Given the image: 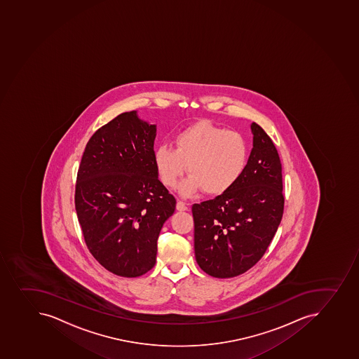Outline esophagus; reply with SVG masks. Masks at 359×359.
I'll list each match as a JSON object with an SVG mask.
<instances>
[{"instance_id":"obj_1","label":"esophagus","mask_w":359,"mask_h":359,"mask_svg":"<svg viewBox=\"0 0 359 359\" xmlns=\"http://www.w3.org/2000/svg\"><path fill=\"white\" fill-rule=\"evenodd\" d=\"M177 209H178L179 212H184V210H188V205L182 201L177 202Z\"/></svg>"}]
</instances>
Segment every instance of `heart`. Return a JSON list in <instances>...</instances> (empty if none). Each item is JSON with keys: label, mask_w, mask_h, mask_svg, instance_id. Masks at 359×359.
Returning a JSON list of instances; mask_svg holds the SVG:
<instances>
[{"label": "heart", "mask_w": 359, "mask_h": 359, "mask_svg": "<svg viewBox=\"0 0 359 359\" xmlns=\"http://www.w3.org/2000/svg\"><path fill=\"white\" fill-rule=\"evenodd\" d=\"M173 142L175 149L164 144L154 150V166L168 188L177 187L184 172L191 173L181 184L184 196L202 189L205 194H224L248 166L249 144L244 136L205 121L181 130Z\"/></svg>", "instance_id": "obj_1"}]
</instances>
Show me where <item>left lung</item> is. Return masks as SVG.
<instances>
[{
	"label": "left lung",
	"instance_id": "left-lung-1",
	"mask_svg": "<svg viewBox=\"0 0 359 359\" xmlns=\"http://www.w3.org/2000/svg\"><path fill=\"white\" fill-rule=\"evenodd\" d=\"M253 147L238 182L212 200L194 203L195 258L205 273L237 277L257 264L283 214V170L263 128L251 124Z\"/></svg>",
	"mask_w": 359,
	"mask_h": 359
}]
</instances>
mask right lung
I'll return each mask as SVG.
<instances>
[{"instance_id": "1", "label": "right lung", "mask_w": 359, "mask_h": 359, "mask_svg": "<svg viewBox=\"0 0 359 359\" xmlns=\"http://www.w3.org/2000/svg\"><path fill=\"white\" fill-rule=\"evenodd\" d=\"M156 133L135 110L121 114L90 137L79 166L74 200L86 245L120 277L154 266L159 232L175 210L154 166Z\"/></svg>"}]
</instances>
